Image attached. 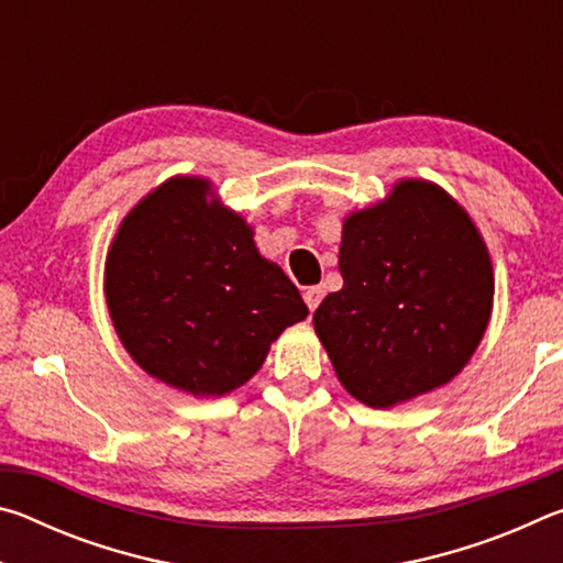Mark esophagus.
<instances>
[{
    "label": "esophagus",
    "mask_w": 563,
    "mask_h": 563,
    "mask_svg": "<svg viewBox=\"0 0 563 563\" xmlns=\"http://www.w3.org/2000/svg\"><path fill=\"white\" fill-rule=\"evenodd\" d=\"M322 295H325V288H322V285H312V288H308V290L302 292V298H305V302H308L310 312L318 308L320 300H322Z\"/></svg>",
    "instance_id": "34e87169"
}]
</instances>
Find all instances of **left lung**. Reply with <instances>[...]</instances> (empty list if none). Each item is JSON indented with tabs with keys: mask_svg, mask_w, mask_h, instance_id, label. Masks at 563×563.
Returning a JSON list of instances; mask_svg holds the SVG:
<instances>
[{
	"mask_svg": "<svg viewBox=\"0 0 563 563\" xmlns=\"http://www.w3.org/2000/svg\"><path fill=\"white\" fill-rule=\"evenodd\" d=\"M342 288L312 316L340 385L389 409L462 373L489 328L494 268L466 208L442 186L399 178L342 221Z\"/></svg>",
	"mask_w": 563,
	"mask_h": 563,
	"instance_id": "1",
	"label": "left lung"
}]
</instances>
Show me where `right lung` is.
Segmentation results:
<instances>
[{
    "label": "right lung",
    "mask_w": 563,
    "mask_h": 563,
    "mask_svg": "<svg viewBox=\"0 0 563 563\" xmlns=\"http://www.w3.org/2000/svg\"><path fill=\"white\" fill-rule=\"evenodd\" d=\"M253 225L203 176H174L123 216L103 263L113 330L146 375L223 397L263 367L308 305Z\"/></svg>",
    "instance_id": "obj_1"
}]
</instances>
